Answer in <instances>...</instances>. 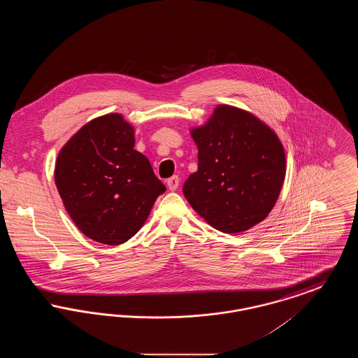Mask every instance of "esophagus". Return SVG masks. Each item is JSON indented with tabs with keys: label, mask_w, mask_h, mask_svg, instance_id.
<instances>
[{
	"label": "esophagus",
	"mask_w": 358,
	"mask_h": 358,
	"mask_svg": "<svg viewBox=\"0 0 358 358\" xmlns=\"http://www.w3.org/2000/svg\"><path fill=\"white\" fill-rule=\"evenodd\" d=\"M166 184H168V187H169L171 190H176V189L178 187V185H180V178H178V176H173L171 178H168Z\"/></svg>",
	"instance_id": "obj_1"
}]
</instances>
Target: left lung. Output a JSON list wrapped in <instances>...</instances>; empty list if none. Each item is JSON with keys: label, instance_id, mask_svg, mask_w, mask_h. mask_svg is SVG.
<instances>
[{"label": "left lung", "instance_id": "8db88e82", "mask_svg": "<svg viewBox=\"0 0 358 358\" xmlns=\"http://www.w3.org/2000/svg\"><path fill=\"white\" fill-rule=\"evenodd\" d=\"M192 136L199 148V171L182 187L192 208L224 234L263 222L286 174L285 150L273 130L252 114L222 104Z\"/></svg>", "mask_w": 358, "mask_h": 358}]
</instances>
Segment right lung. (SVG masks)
Segmentation results:
<instances>
[{
  "label": "right lung",
  "instance_id": "add662e5",
  "mask_svg": "<svg viewBox=\"0 0 358 358\" xmlns=\"http://www.w3.org/2000/svg\"><path fill=\"white\" fill-rule=\"evenodd\" d=\"M55 182L71 219L95 241L133 238L166 187L134 150V129L120 114L88 122L59 153Z\"/></svg>",
  "mask_w": 358,
  "mask_h": 358
}]
</instances>
